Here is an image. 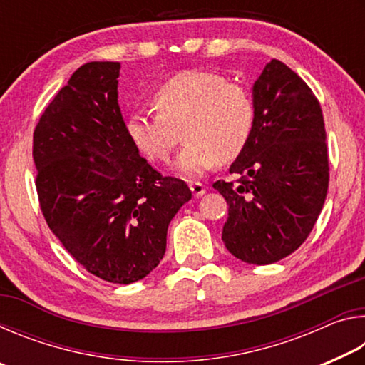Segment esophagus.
<instances>
[{
	"instance_id": "1",
	"label": "esophagus",
	"mask_w": 365,
	"mask_h": 365,
	"mask_svg": "<svg viewBox=\"0 0 365 365\" xmlns=\"http://www.w3.org/2000/svg\"><path fill=\"white\" fill-rule=\"evenodd\" d=\"M190 190L193 196L200 197L206 193V185L201 183V182H190Z\"/></svg>"
}]
</instances>
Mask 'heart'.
<instances>
[{"mask_svg":"<svg viewBox=\"0 0 365 365\" xmlns=\"http://www.w3.org/2000/svg\"><path fill=\"white\" fill-rule=\"evenodd\" d=\"M158 114L133 113L125 133L141 156L165 163L187 138L175 168L200 175L220 159L228 163L248 146L255 130V100L243 85L217 72L190 69L164 80L151 95Z\"/></svg>","mask_w":365,"mask_h":365,"instance_id":"heart-1","label":"heart"}]
</instances>
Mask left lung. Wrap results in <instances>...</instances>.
<instances>
[{
  "instance_id": "8db88e82",
  "label": "left lung",
  "mask_w": 365,
  "mask_h": 365,
  "mask_svg": "<svg viewBox=\"0 0 365 365\" xmlns=\"http://www.w3.org/2000/svg\"><path fill=\"white\" fill-rule=\"evenodd\" d=\"M255 130L230 165L232 182L212 187L225 197V248L264 265L294 252L312 232L329 190V150L320 104L298 73L272 59L252 86Z\"/></svg>"
}]
</instances>
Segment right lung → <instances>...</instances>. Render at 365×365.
I'll return each mask as SVG.
<instances>
[{
  "instance_id": "add662e5",
  "label": "right lung",
  "mask_w": 365,
  "mask_h": 365,
  "mask_svg": "<svg viewBox=\"0 0 365 365\" xmlns=\"http://www.w3.org/2000/svg\"><path fill=\"white\" fill-rule=\"evenodd\" d=\"M119 71L98 61L78 67L36 123L32 156L49 230L90 274L128 285L158 267L191 191L153 169L128 140Z\"/></svg>"
}]
</instances>
